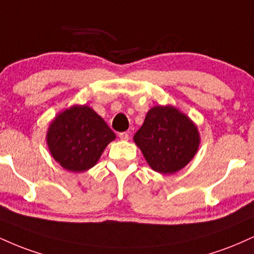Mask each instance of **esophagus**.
I'll list each match as a JSON object with an SVG mask.
<instances>
[{
    "label": "esophagus",
    "instance_id": "obj_1",
    "mask_svg": "<svg viewBox=\"0 0 254 254\" xmlns=\"http://www.w3.org/2000/svg\"><path fill=\"white\" fill-rule=\"evenodd\" d=\"M119 138H121L122 140H127L129 139V133L127 132H119Z\"/></svg>",
    "mask_w": 254,
    "mask_h": 254
}]
</instances>
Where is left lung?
<instances>
[{
	"instance_id": "obj_1",
	"label": "left lung",
	"mask_w": 254,
	"mask_h": 254,
	"mask_svg": "<svg viewBox=\"0 0 254 254\" xmlns=\"http://www.w3.org/2000/svg\"><path fill=\"white\" fill-rule=\"evenodd\" d=\"M152 170L174 174L196 154L200 135L191 119L172 105L154 106L133 136Z\"/></svg>"
}]
</instances>
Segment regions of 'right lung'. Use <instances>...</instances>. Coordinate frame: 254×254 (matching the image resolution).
I'll use <instances>...</instances> for the list:
<instances>
[{
    "instance_id": "right-lung-1",
    "label": "right lung",
    "mask_w": 254,
    "mask_h": 254,
    "mask_svg": "<svg viewBox=\"0 0 254 254\" xmlns=\"http://www.w3.org/2000/svg\"><path fill=\"white\" fill-rule=\"evenodd\" d=\"M46 138L51 155L61 167L81 173L96 166L116 135L90 106L73 105L53 119Z\"/></svg>"
}]
</instances>
